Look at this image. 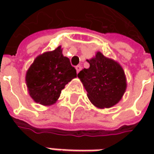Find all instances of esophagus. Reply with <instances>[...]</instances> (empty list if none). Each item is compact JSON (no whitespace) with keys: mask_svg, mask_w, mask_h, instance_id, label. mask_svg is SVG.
Returning <instances> with one entry per match:
<instances>
[{"mask_svg":"<svg viewBox=\"0 0 154 154\" xmlns=\"http://www.w3.org/2000/svg\"><path fill=\"white\" fill-rule=\"evenodd\" d=\"M75 69H76V72H77V74H78L80 70H81V67H80V66H76V67H75Z\"/></svg>","mask_w":154,"mask_h":154,"instance_id":"1","label":"esophagus"}]
</instances>
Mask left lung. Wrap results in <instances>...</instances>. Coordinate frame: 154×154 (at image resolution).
Masks as SVG:
<instances>
[{"instance_id": "obj_1", "label": "left lung", "mask_w": 154, "mask_h": 154, "mask_svg": "<svg viewBox=\"0 0 154 154\" xmlns=\"http://www.w3.org/2000/svg\"><path fill=\"white\" fill-rule=\"evenodd\" d=\"M89 68L78 74L89 100L98 108H109L121 100L127 83L124 71L118 62L97 52L90 60Z\"/></svg>"}]
</instances>
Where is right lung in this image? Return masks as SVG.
I'll return each mask as SVG.
<instances>
[{
    "mask_svg": "<svg viewBox=\"0 0 154 154\" xmlns=\"http://www.w3.org/2000/svg\"><path fill=\"white\" fill-rule=\"evenodd\" d=\"M76 76L75 68L59 46L34 60L27 70L26 82L33 100L46 106L56 103L62 89Z\"/></svg>",
    "mask_w": 154,
    "mask_h": 154,
    "instance_id": "right-lung-1",
    "label": "right lung"
}]
</instances>
